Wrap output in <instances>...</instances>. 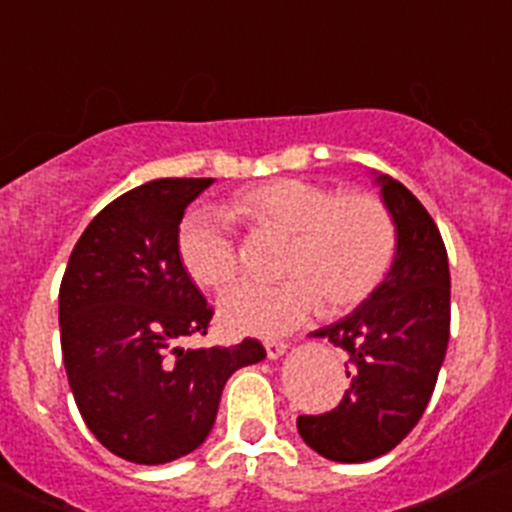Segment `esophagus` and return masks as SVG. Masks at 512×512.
I'll use <instances>...</instances> for the list:
<instances>
[{
	"label": "esophagus",
	"mask_w": 512,
	"mask_h": 512,
	"mask_svg": "<svg viewBox=\"0 0 512 512\" xmlns=\"http://www.w3.org/2000/svg\"><path fill=\"white\" fill-rule=\"evenodd\" d=\"M288 345L286 342H278V340H268L266 342V357L268 360H278L281 355H286Z\"/></svg>",
	"instance_id": "34e87169"
}]
</instances>
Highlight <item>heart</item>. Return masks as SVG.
<instances>
[{
    "mask_svg": "<svg viewBox=\"0 0 512 512\" xmlns=\"http://www.w3.org/2000/svg\"><path fill=\"white\" fill-rule=\"evenodd\" d=\"M234 212L258 229L291 234L281 283H239L219 300V323L234 335L278 337L308 323L323 300L352 308L377 291L397 251L392 214L370 194H340L303 177L246 189ZM177 256L204 288H224L239 271L229 224L207 207L192 209L177 229Z\"/></svg>",
    "mask_w": 512,
    "mask_h": 512,
    "instance_id": "1",
    "label": "heart"
}]
</instances>
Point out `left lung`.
I'll list each match as a JSON object with an SVG mask.
<instances>
[{
	"label": "left lung",
	"mask_w": 512,
	"mask_h": 512,
	"mask_svg": "<svg viewBox=\"0 0 512 512\" xmlns=\"http://www.w3.org/2000/svg\"><path fill=\"white\" fill-rule=\"evenodd\" d=\"M397 229V251L370 298L315 330L350 355L333 412L298 416V434L320 456L362 463L392 451L424 414L451 328V273L444 239L424 204L389 175L374 177Z\"/></svg>",
	"instance_id": "obj_1"
}]
</instances>
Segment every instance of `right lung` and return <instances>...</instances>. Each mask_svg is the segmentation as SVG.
Listing matches in <instances>:
<instances>
[{"instance_id": "1", "label": "right lung", "mask_w": 512, "mask_h": 512, "mask_svg": "<svg viewBox=\"0 0 512 512\" xmlns=\"http://www.w3.org/2000/svg\"><path fill=\"white\" fill-rule=\"evenodd\" d=\"M214 179L167 177L110 202L73 246L59 291L68 384L93 436L125 461L187 456L212 431L226 379L266 357L254 337L184 350L214 310L177 256L184 209Z\"/></svg>"}]
</instances>
